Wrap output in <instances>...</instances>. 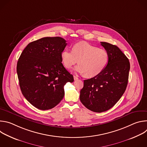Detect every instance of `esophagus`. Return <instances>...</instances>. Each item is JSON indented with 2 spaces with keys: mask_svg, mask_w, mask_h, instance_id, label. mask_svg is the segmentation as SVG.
<instances>
[{
  "mask_svg": "<svg viewBox=\"0 0 147 147\" xmlns=\"http://www.w3.org/2000/svg\"><path fill=\"white\" fill-rule=\"evenodd\" d=\"M73 77H74V80H77L78 79V78L77 76H74Z\"/></svg>",
  "mask_w": 147,
  "mask_h": 147,
  "instance_id": "34e87169",
  "label": "esophagus"
}]
</instances>
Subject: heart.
I'll use <instances>...</instances> for the list:
<instances>
[{"label":"heart","mask_w":147,"mask_h":147,"mask_svg":"<svg viewBox=\"0 0 147 147\" xmlns=\"http://www.w3.org/2000/svg\"><path fill=\"white\" fill-rule=\"evenodd\" d=\"M109 59L108 52L84 42L77 43L72 51L66 49L61 53L63 65L67 69L71 68L78 61L79 64L74 70L85 74L87 77L92 78L99 74L107 67Z\"/></svg>","instance_id":"obj_1"}]
</instances>
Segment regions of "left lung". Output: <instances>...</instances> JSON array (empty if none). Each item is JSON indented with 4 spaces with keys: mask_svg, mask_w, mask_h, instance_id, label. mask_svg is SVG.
Masks as SVG:
<instances>
[{
    "mask_svg": "<svg viewBox=\"0 0 147 147\" xmlns=\"http://www.w3.org/2000/svg\"><path fill=\"white\" fill-rule=\"evenodd\" d=\"M101 45L109 54L107 67L99 74L84 80L80 99L89 110L100 113L112 108L126 89L130 62L116 45L102 42Z\"/></svg>",
    "mask_w": 147,
    "mask_h": 147,
    "instance_id": "8db88e82",
    "label": "left lung"
}]
</instances>
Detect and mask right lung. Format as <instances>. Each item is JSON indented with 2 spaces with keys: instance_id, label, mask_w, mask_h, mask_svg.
<instances>
[{
  "instance_id": "obj_1",
  "label": "right lung",
  "mask_w": 147,
  "mask_h": 147,
  "mask_svg": "<svg viewBox=\"0 0 147 147\" xmlns=\"http://www.w3.org/2000/svg\"><path fill=\"white\" fill-rule=\"evenodd\" d=\"M67 45L61 37H45L28 44L17 65L20 87L26 99L40 110H48L63 98L64 86L73 76L61 63Z\"/></svg>"
}]
</instances>
